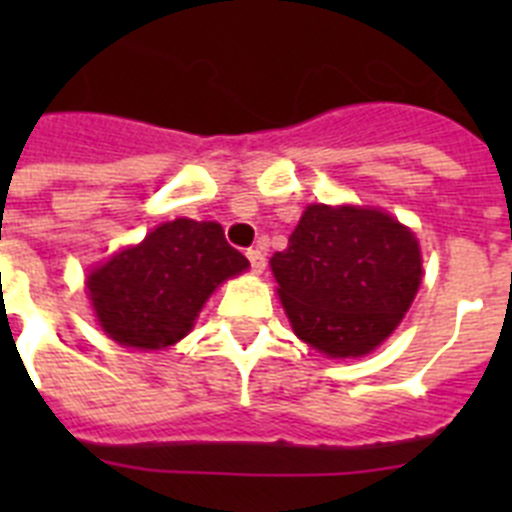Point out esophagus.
Here are the masks:
<instances>
[{
    "label": "esophagus",
    "instance_id": "esophagus-1",
    "mask_svg": "<svg viewBox=\"0 0 512 512\" xmlns=\"http://www.w3.org/2000/svg\"><path fill=\"white\" fill-rule=\"evenodd\" d=\"M248 261H251V269H253V274H261V271H264V266H266V253H264V248H248Z\"/></svg>",
    "mask_w": 512,
    "mask_h": 512
}]
</instances>
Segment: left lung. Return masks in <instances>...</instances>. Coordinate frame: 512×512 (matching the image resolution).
<instances>
[{
    "label": "left lung",
    "mask_w": 512,
    "mask_h": 512,
    "mask_svg": "<svg viewBox=\"0 0 512 512\" xmlns=\"http://www.w3.org/2000/svg\"><path fill=\"white\" fill-rule=\"evenodd\" d=\"M295 336L328 359H361L402 323L423 282L418 235L382 207L312 202L269 259Z\"/></svg>",
    "instance_id": "left-lung-1"
}]
</instances>
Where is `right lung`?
<instances>
[{
	"label": "right lung",
	"instance_id": "1",
	"mask_svg": "<svg viewBox=\"0 0 512 512\" xmlns=\"http://www.w3.org/2000/svg\"><path fill=\"white\" fill-rule=\"evenodd\" d=\"M248 266L223 225L176 217L94 264L84 284L104 336L158 354L187 338L215 289Z\"/></svg>",
	"mask_w": 512,
	"mask_h": 512
}]
</instances>
